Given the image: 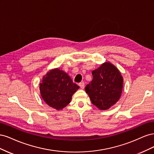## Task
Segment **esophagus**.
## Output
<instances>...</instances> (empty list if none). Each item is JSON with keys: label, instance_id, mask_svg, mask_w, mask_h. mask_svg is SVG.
Wrapping results in <instances>:
<instances>
[{"label": "esophagus", "instance_id": "34e87169", "mask_svg": "<svg viewBox=\"0 0 154 154\" xmlns=\"http://www.w3.org/2000/svg\"><path fill=\"white\" fill-rule=\"evenodd\" d=\"M79 86H80V88H82V89H83V88H84V87H85V83H84V82H82V83H79Z\"/></svg>", "mask_w": 154, "mask_h": 154}]
</instances>
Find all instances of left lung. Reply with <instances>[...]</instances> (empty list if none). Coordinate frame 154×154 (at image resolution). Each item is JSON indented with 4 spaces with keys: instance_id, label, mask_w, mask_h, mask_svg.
Masks as SVG:
<instances>
[{
    "instance_id": "left-lung-1",
    "label": "left lung",
    "mask_w": 154,
    "mask_h": 154,
    "mask_svg": "<svg viewBox=\"0 0 154 154\" xmlns=\"http://www.w3.org/2000/svg\"><path fill=\"white\" fill-rule=\"evenodd\" d=\"M92 80L85 89L92 104L100 110H107L117 103L122 93L123 78L119 70L105 62L92 72Z\"/></svg>"
}]
</instances>
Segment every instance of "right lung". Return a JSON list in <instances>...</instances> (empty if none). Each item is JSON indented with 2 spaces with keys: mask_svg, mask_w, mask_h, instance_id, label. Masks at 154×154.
I'll return each mask as SVG.
<instances>
[{
  "mask_svg": "<svg viewBox=\"0 0 154 154\" xmlns=\"http://www.w3.org/2000/svg\"><path fill=\"white\" fill-rule=\"evenodd\" d=\"M79 88L68 74L58 68L49 71L40 83L42 97L49 106L57 110L66 106Z\"/></svg>",
  "mask_w": 154,
  "mask_h": 154,
  "instance_id": "obj_1",
  "label": "right lung"
}]
</instances>
